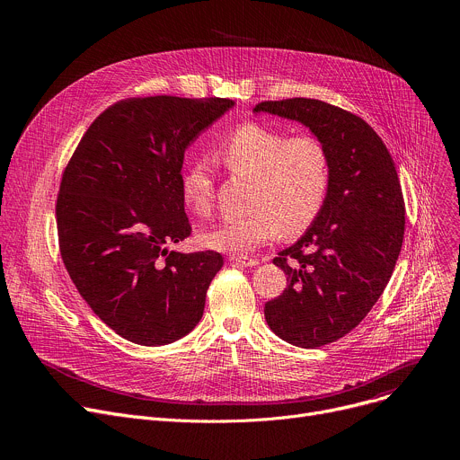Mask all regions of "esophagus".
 Here are the masks:
<instances>
[{
  "mask_svg": "<svg viewBox=\"0 0 460 460\" xmlns=\"http://www.w3.org/2000/svg\"><path fill=\"white\" fill-rule=\"evenodd\" d=\"M227 260L231 261V264H236V266H242V268H254V266H258V260L256 258H249V256L229 254Z\"/></svg>",
  "mask_w": 460,
  "mask_h": 460,
  "instance_id": "obj_1",
  "label": "esophagus"
}]
</instances>
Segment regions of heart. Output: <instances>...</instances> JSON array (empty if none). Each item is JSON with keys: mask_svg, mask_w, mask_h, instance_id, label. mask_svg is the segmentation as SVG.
<instances>
[{"mask_svg": "<svg viewBox=\"0 0 460 460\" xmlns=\"http://www.w3.org/2000/svg\"><path fill=\"white\" fill-rule=\"evenodd\" d=\"M217 160L229 171L254 178L252 213L227 218L202 233L213 251L245 254L288 234L302 233L316 218L330 185V162L311 135H286L260 125H242L218 146ZM180 194L196 217H209L215 187L206 164H192L181 176Z\"/></svg>", "mask_w": 460, "mask_h": 460, "instance_id": "1", "label": "heart"}]
</instances>
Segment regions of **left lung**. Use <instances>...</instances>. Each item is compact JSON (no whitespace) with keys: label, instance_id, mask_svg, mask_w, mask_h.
<instances>
[{"label":"left lung","instance_id":"obj_1","mask_svg":"<svg viewBox=\"0 0 460 460\" xmlns=\"http://www.w3.org/2000/svg\"><path fill=\"white\" fill-rule=\"evenodd\" d=\"M252 111L305 125L330 162L316 218L273 260L288 288L264 307L282 341L320 348L364 320L395 270L406 224L401 181L380 137L353 112L311 98L261 102Z\"/></svg>","mask_w":460,"mask_h":460}]
</instances>
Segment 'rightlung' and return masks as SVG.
<instances>
[{"label": "right lung", "instance_id": "right-lung-1", "mask_svg": "<svg viewBox=\"0 0 460 460\" xmlns=\"http://www.w3.org/2000/svg\"><path fill=\"white\" fill-rule=\"evenodd\" d=\"M227 98L149 96L111 105L61 176L59 252L91 309L125 341L165 346L194 330L217 251H169L190 234L180 194L187 147L222 118Z\"/></svg>", "mask_w": 460, "mask_h": 460}]
</instances>
